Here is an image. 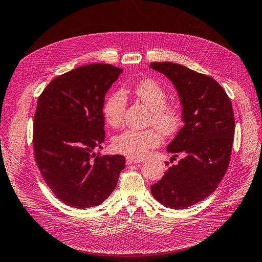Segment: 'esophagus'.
I'll use <instances>...</instances> for the list:
<instances>
[{"mask_svg":"<svg viewBox=\"0 0 262 262\" xmlns=\"http://www.w3.org/2000/svg\"><path fill=\"white\" fill-rule=\"evenodd\" d=\"M144 162V159L142 157H133V156H127L126 157V164H136V163H141Z\"/></svg>","mask_w":262,"mask_h":262,"instance_id":"esophagus-1","label":"esophagus"}]
</instances>
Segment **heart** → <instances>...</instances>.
Instances as JSON below:
<instances>
[{"mask_svg":"<svg viewBox=\"0 0 262 262\" xmlns=\"http://www.w3.org/2000/svg\"><path fill=\"white\" fill-rule=\"evenodd\" d=\"M132 94L149 109V124L154 125L163 135H173L179 129L182 121L180 109L174 105L166 103L167 94L159 82L153 79H144L134 84ZM125 109V94L120 90L114 91L107 97L103 103V117L109 125L117 127L123 121ZM157 130L156 128L144 130L126 129L114 137L113 147L118 153L141 157L148 149L154 148L160 144L161 135Z\"/></svg>","mask_w":262,"mask_h":262,"instance_id":"b5f03b06","label":"heart"}]
</instances>
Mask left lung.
I'll list each match as a JSON object with an SVG mask.
<instances>
[{"label": "left lung", "mask_w": 262, "mask_h": 262, "mask_svg": "<svg viewBox=\"0 0 262 262\" xmlns=\"http://www.w3.org/2000/svg\"><path fill=\"white\" fill-rule=\"evenodd\" d=\"M149 68L173 82L184 123L167 146L173 160L183 157L150 192L166 208L183 210L211 195L227 172L234 136L232 103L209 76L173 62H151Z\"/></svg>", "instance_id": "left-lung-1"}]
</instances>
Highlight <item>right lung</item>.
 Masks as SVG:
<instances>
[{
	"mask_svg": "<svg viewBox=\"0 0 262 262\" xmlns=\"http://www.w3.org/2000/svg\"><path fill=\"white\" fill-rule=\"evenodd\" d=\"M123 69L106 63L58 76L38 99L33 121L36 165L59 200L76 209L100 205L125 167L121 155H96L105 139V95Z\"/></svg>",
	"mask_w": 262,
	"mask_h": 262,
	"instance_id": "obj_1",
	"label": "right lung"
}]
</instances>
